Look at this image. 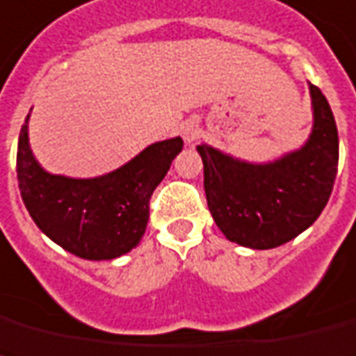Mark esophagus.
<instances>
[{
	"label": "esophagus",
	"mask_w": 356,
	"mask_h": 356,
	"mask_svg": "<svg viewBox=\"0 0 356 356\" xmlns=\"http://www.w3.org/2000/svg\"><path fill=\"white\" fill-rule=\"evenodd\" d=\"M181 136L186 139V143H193V141L198 138V129H196L195 124H186V127L181 129Z\"/></svg>",
	"instance_id": "obj_1"
}]
</instances>
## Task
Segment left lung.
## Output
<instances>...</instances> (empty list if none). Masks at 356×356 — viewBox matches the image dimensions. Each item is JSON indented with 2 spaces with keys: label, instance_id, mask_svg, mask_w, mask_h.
Listing matches in <instances>:
<instances>
[{
  "label": "left lung",
  "instance_id": "1",
  "mask_svg": "<svg viewBox=\"0 0 356 356\" xmlns=\"http://www.w3.org/2000/svg\"><path fill=\"white\" fill-rule=\"evenodd\" d=\"M314 123L305 145L280 160L250 163L209 145L204 189L213 220L227 241L252 250L277 248L314 224L331 196L338 167V130L320 88L309 84Z\"/></svg>",
  "mask_w": 356,
  "mask_h": 356
}]
</instances>
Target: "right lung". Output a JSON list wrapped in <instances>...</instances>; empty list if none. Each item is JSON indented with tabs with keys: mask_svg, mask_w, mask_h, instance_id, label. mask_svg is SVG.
<instances>
[{
	"mask_svg": "<svg viewBox=\"0 0 356 356\" xmlns=\"http://www.w3.org/2000/svg\"><path fill=\"white\" fill-rule=\"evenodd\" d=\"M29 115L22 127L16 156L19 193L34 224L70 254L88 261H110L136 248L149 222V202L181 138L149 145L123 167L95 176L51 175L33 156Z\"/></svg>",
	"mask_w": 356,
	"mask_h": 356,
	"instance_id": "1",
	"label": "right lung"
}]
</instances>
